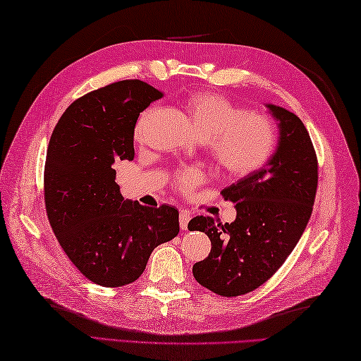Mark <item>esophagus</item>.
<instances>
[{
	"label": "esophagus",
	"instance_id": "esophagus-1",
	"mask_svg": "<svg viewBox=\"0 0 361 361\" xmlns=\"http://www.w3.org/2000/svg\"><path fill=\"white\" fill-rule=\"evenodd\" d=\"M190 220V212L188 211H180V228L185 231V229L188 228V224Z\"/></svg>",
	"mask_w": 361,
	"mask_h": 361
}]
</instances>
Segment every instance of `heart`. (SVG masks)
Listing matches in <instances>:
<instances>
[{"label":"heart","instance_id":"1","mask_svg":"<svg viewBox=\"0 0 361 361\" xmlns=\"http://www.w3.org/2000/svg\"><path fill=\"white\" fill-rule=\"evenodd\" d=\"M181 109L200 140L208 142L211 158L221 172L242 178L262 167L276 145V130L267 114L240 110L225 96L194 93L183 99ZM152 110H145L135 126V140L142 137ZM204 180L198 169H186L175 176V186L190 192Z\"/></svg>","mask_w":361,"mask_h":361}]
</instances>
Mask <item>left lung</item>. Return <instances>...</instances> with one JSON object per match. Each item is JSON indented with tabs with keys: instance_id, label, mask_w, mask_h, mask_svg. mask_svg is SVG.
Instances as JSON below:
<instances>
[{
	"instance_id": "left-lung-1",
	"label": "left lung",
	"mask_w": 361,
	"mask_h": 361,
	"mask_svg": "<svg viewBox=\"0 0 361 361\" xmlns=\"http://www.w3.org/2000/svg\"><path fill=\"white\" fill-rule=\"evenodd\" d=\"M279 122V141L268 163L221 190L235 203L233 224L197 216L188 228L209 237L211 252L192 267L200 286L220 296H239L279 270L312 216L318 159L307 128L295 113L268 104Z\"/></svg>"
}]
</instances>
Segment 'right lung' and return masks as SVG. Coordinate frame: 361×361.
<instances>
[{
	"mask_svg": "<svg viewBox=\"0 0 361 361\" xmlns=\"http://www.w3.org/2000/svg\"><path fill=\"white\" fill-rule=\"evenodd\" d=\"M161 97L137 79L110 83L74 101L51 135L46 214L66 256L97 286L135 282L152 251L180 231L175 208L124 200L114 181V163L135 158L137 116Z\"/></svg>",
	"mask_w": 361,
	"mask_h": 361,
	"instance_id": "obj_1",
	"label": "right lung"
}]
</instances>
